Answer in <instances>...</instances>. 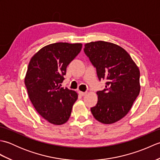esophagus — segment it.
Wrapping results in <instances>:
<instances>
[{
	"label": "esophagus",
	"mask_w": 160,
	"mask_h": 160,
	"mask_svg": "<svg viewBox=\"0 0 160 160\" xmlns=\"http://www.w3.org/2000/svg\"><path fill=\"white\" fill-rule=\"evenodd\" d=\"M78 93H79L80 96H85V95L87 94V92H82V91H79V92H78Z\"/></svg>",
	"instance_id": "esophagus-1"
}]
</instances>
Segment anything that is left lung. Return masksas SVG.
Here are the masks:
<instances>
[{
    "label": "left lung",
    "instance_id": "8db88e82",
    "mask_svg": "<svg viewBox=\"0 0 160 160\" xmlns=\"http://www.w3.org/2000/svg\"><path fill=\"white\" fill-rule=\"evenodd\" d=\"M84 52L99 80H107L104 89L97 91L98 102L91 113L101 123H115L128 113L140 93L139 68L127 51L114 43L91 42L84 45Z\"/></svg>",
    "mask_w": 160,
    "mask_h": 160
}]
</instances>
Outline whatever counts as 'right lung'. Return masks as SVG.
Segmentation results:
<instances>
[{"label": "right lung", "instance_id": "obj_1", "mask_svg": "<svg viewBox=\"0 0 160 160\" xmlns=\"http://www.w3.org/2000/svg\"><path fill=\"white\" fill-rule=\"evenodd\" d=\"M81 43L56 42L40 49L30 60L25 78L28 96L36 111L51 124L69 120L78 93L61 87L67 67L82 49Z\"/></svg>", "mask_w": 160, "mask_h": 160}]
</instances>
